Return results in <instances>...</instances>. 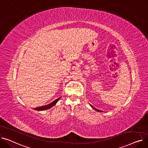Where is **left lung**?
<instances>
[{"mask_svg":"<svg viewBox=\"0 0 148 148\" xmlns=\"http://www.w3.org/2000/svg\"><path fill=\"white\" fill-rule=\"evenodd\" d=\"M90 106H91V107H92L93 108H94V109H95L96 111H97V112H102V111H101V110H99L97 109V108H95V107H93V106H91V105H90Z\"/></svg>","mask_w":148,"mask_h":148,"instance_id":"8db88e82","label":"left lung"}]
</instances>
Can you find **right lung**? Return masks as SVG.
Segmentation results:
<instances>
[{"instance_id":"add662e5","label":"right lung","mask_w":148,"mask_h":148,"mask_svg":"<svg viewBox=\"0 0 148 148\" xmlns=\"http://www.w3.org/2000/svg\"><path fill=\"white\" fill-rule=\"evenodd\" d=\"M60 97H59V98L56 99V100H54V101H53L52 103H51L50 104H47V105L41 106V107H37V108H34V110L41 111V110H44L49 109V108H50L52 107L53 106L55 105V104L57 103V102L60 99Z\"/></svg>"}]
</instances>
